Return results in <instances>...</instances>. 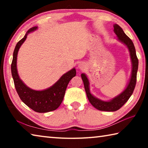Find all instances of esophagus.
Segmentation results:
<instances>
[{
  "mask_svg": "<svg viewBox=\"0 0 148 148\" xmlns=\"http://www.w3.org/2000/svg\"><path fill=\"white\" fill-rule=\"evenodd\" d=\"M85 66H85L84 63H82V62H81V63H79V65H78L79 69H81V70H83V69H84Z\"/></svg>",
  "mask_w": 148,
  "mask_h": 148,
  "instance_id": "1",
  "label": "esophagus"
}]
</instances>
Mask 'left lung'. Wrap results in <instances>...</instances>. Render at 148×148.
I'll return each mask as SVG.
<instances>
[{"instance_id": "1", "label": "left lung", "mask_w": 148, "mask_h": 148, "mask_svg": "<svg viewBox=\"0 0 148 148\" xmlns=\"http://www.w3.org/2000/svg\"><path fill=\"white\" fill-rule=\"evenodd\" d=\"M114 31L115 34L118 37V40L123 43L125 44L128 47L130 52V56L132 61V68L131 77L130 79V82L127 86V88L123 91L118 96L115 97L114 99L111 100L110 101H102L101 100L95 98L94 96L90 93L89 87V80L87 76L84 74H82L81 76L83 80L85 90H86L87 98L92 106L95 108L101 111L106 112H114L118 110L119 108L123 106L126 103L127 101L129 99L130 97L134 91L135 86L136 83V76L138 67V59L137 58L136 54V49L134 46V44L130 38L127 36L124 31H123L121 27L118 25L115 24L114 25Z\"/></svg>"}]
</instances>
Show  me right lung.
I'll list each match as a JSON object with an SVG mask.
<instances>
[{"label": "right lung", "instance_id": "1", "mask_svg": "<svg viewBox=\"0 0 148 148\" xmlns=\"http://www.w3.org/2000/svg\"><path fill=\"white\" fill-rule=\"evenodd\" d=\"M36 29L37 27L30 29L23 38L17 43L13 53L11 71L15 87L21 101L34 111L39 113H46L53 111L61 105L67 86L72 77L76 76V71L75 69H72L71 71L62 75L53 86L43 91H35L30 89L23 84L19 78L17 71V53L19 47L26 40L27 34Z\"/></svg>", "mask_w": 148, "mask_h": 148}]
</instances>
